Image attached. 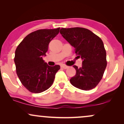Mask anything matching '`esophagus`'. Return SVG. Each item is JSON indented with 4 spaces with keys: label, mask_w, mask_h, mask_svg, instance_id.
<instances>
[{
    "label": "esophagus",
    "mask_w": 124,
    "mask_h": 124,
    "mask_svg": "<svg viewBox=\"0 0 124 124\" xmlns=\"http://www.w3.org/2000/svg\"><path fill=\"white\" fill-rule=\"evenodd\" d=\"M61 68H63V69H68V68H69V66H66V65H61Z\"/></svg>",
    "instance_id": "obj_1"
}]
</instances>
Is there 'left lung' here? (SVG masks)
I'll list each match as a JSON object with an SVG mask.
<instances>
[{
    "instance_id": "8db88e82",
    "label": "left lung",
    "mask_w": 124,
    "mask_h": 124,
    "mask_svg": "<svg viewBox=\"0 0 124 124\" xmlns=\"http://www.w3.org/2000/svg\"><path fill=\"white\" fill-rule=\"evenodd\" d=\"M60 33L83 60L80 68L73 66L76 73L70 79L71 84L83 90L96 87L103 78L107 64L103 41L85 28H62Z\"/></svg>"
}]
</instances>
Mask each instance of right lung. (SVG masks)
I'll list each match as a JSON object with an SVG mask.
<instances>
[{
    "label": "right lung",
    "mask_w": 124,
    "mask_h": 124,
    "mask_svg": "<svg viewBox=\"0 0 124 124\" xmlns=\"http://www.w3.org/2000/svg\"><path fill=\"white\" fill-rule=\"evenodd\" d=\"M59 29H41L31 32L16 48L14 61L17 75L22 85L31 93H39L49 89L60 69L59 65L48 66L42 58Z\"/></svg>",
    "instance_id": "add662e5"
}]
</instances>
